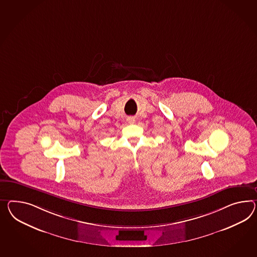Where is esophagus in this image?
I'll list each match as a JSON object with an SVG mask.
<instances>
[{
  "mask_svg": "<svg viewBox=\"0 0 257 257\" xmlns=\"http://www.w3.org/2000/svg\"><path fill=\"white\" fill-rule=\"evenodd\" d=\"M126 121H127L128 124H134L135 123V118L132 117V116H130V117L126 118Z\"/></svg>",
  "mask_w": 257,
  "mask_h": 257,
  "instance_id": "esophagus-1",
  "label": "esophagus"
}]
</instances>
